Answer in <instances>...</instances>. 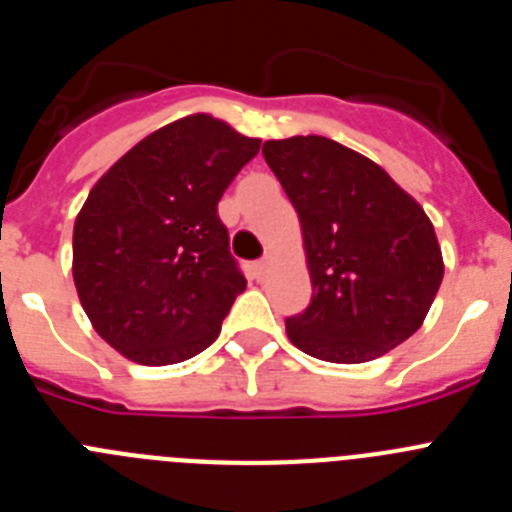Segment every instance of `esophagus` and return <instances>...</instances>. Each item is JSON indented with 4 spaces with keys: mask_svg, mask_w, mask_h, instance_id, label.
<instances>
[{
    "mask_svg": "<svg viewBox=\"0 0 512 512\" xmlns=\"http://www.w3.org/2000/svg\"><path fill=\"white\" fill-rule=\"evenodd\" d=\"M266 261H253L251 264V277L253 279H264L266 277Z\"/></svg>",
    "mask_w": 512,
    "mask_h": 512,
    "instance_id": "obj_1",
    "label": "esophagus"
}]
</instances>
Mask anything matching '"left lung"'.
<instances>
[{"label":"left lung","mask_w":512,"mask_h":512,"mask_svg":"<svg viewBox=\"0 0 512 512\" xmlns=\"http://www.w3.org/2000/svg\"><path fill=\"white\" fill-rule=\"evenodd\" d=\"M302 225L312 300L287 318L300 351L364 364L423 325L443 279L436 230L382 166L323 135L266 140Z\"/></svg>","instance_id":"1"}]
</instances>
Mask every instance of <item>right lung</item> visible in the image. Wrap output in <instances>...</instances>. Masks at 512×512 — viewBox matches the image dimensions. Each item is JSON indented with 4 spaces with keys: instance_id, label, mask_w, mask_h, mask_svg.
I'll return each mask as SVG.
<instances>
[{
    "instance_id": "obj_1",
    "label": "right lung",
    "mask_w": 512,
    "mask_h": 512,
    "mask_svg": "<svg viewBox=\"0 0 512 512\" xmlns=\"http://www.w3.org/2000/svg\"><path fill=\"white\" fill-rule=\"evenodd\" d=\"M261 148L189 115L110 166L74 223V284L94 330L125 359L179 364L220 333L246 277L217 202Z\"/></svg>"
}]
</instances>
